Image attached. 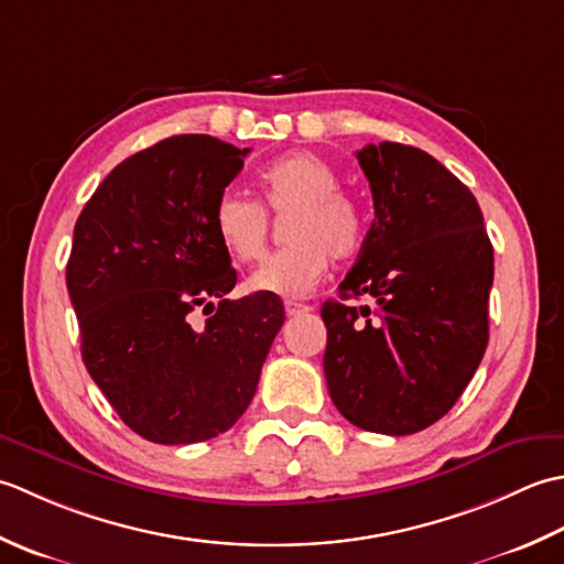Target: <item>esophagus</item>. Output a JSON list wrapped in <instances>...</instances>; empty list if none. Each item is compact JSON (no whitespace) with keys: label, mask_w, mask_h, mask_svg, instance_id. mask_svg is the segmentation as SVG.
Segmentation results:
<instances>
[{"label":"esophagus","mask_w":564,"mask_h":564,"mask_svg":"<svg viewBox=\"0 0 564 564\" xmlns=\"http://www.w3.org/2000/svg\"><path fill=\"white\" fill-rule=\"evenodd\" d=\"M284 312H286V316H302V314L312 312V306L302 304V302H294V299H286V302H284Z\"/></svg>","instance_id":"obj_1"}]
</instances>
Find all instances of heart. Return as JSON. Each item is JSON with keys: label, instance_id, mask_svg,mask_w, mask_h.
I'll list each match as a JSON object with an SVG mask.
<instances>
[{"label": "heart", "instance_id": "obj_1", "mask_svg": "<svg viewBox=\"0 0 564 564\" xmlns=\"http://www.w3.org/2000/svg\"><path fill=\"white\" fill-rule=\"evenodd\" d=\"M262 202L274 214H286L284 240L250 274V290L304 296L324 280L330 256L348 258L362 246L365 218L360 206L338 192L340 175L316 153H292L260 170ZM212 228L228 256L256 260L265 248L270 218L262 204L226 189L212 206Z\"/></svg>", "mask_w": 564, "mask_h": 564}]
</instances>
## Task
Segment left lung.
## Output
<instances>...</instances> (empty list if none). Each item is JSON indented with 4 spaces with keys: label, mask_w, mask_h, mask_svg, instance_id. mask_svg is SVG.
Returning a JSON list of instances; mask_svg holds the SVG:
<instances>
[{
    "label": "left lung",
    "mask_w": 564,
    "mask_h": 564,
    "mask_svg": "<svg viewBox=\"0 0 564 564\" xmlns=\"http://www.w3.org/2000/svg\"><path fill=\"white\" fill-rule=\"evenodd\" d=\"M375 221L340 299L324 302V372L336 409L384 435L429 429L455 406L489 340L494 248L475 194L426 151H358Z\"/></svg>",
    "instance_id": "left-lung-1"
}]
</instances>
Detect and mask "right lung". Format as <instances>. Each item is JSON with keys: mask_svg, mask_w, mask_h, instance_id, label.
Returning a JSON list of instances; mask_svg holds the SVG:
<instances>
[{"mask_svg": "<svg viewBox=\"0 0 564 564\" xmlns=\"http://www.w3.org/2000/svg\"><path fill=\"white\" fill-rule=\"evenodd\" d=\"M246 155L202 133L165 138L113 167L75 224L65 280L85 367L151 443L187 445L231 429L284 324L278 294L226 296L236 270L212 206Z\"/></svg>", "mask_w": 564, "mask_h": 564, "instance_id": "obj_1", "label": "right lung"}]
</instances>
